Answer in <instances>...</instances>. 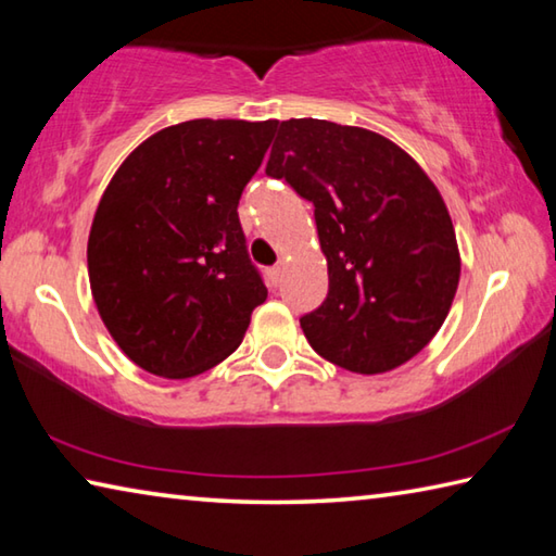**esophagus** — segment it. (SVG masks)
<instances>
[{
	"mask_svg": "<svg viewBox=\"0 0 556 556\" xmlns=\"http://www.w3.org/2000/svg\"><path fill=\"white\" fill-rule=\"evenodd\" d=\"M267 281L271 287H279L281 281V265H275L271 269H267Z\"/></svg>",
	"mask_w": 556,
	"mask_h": 556,
	"instance_id": "1",
	"label": "esophagus"
}]
</instances>
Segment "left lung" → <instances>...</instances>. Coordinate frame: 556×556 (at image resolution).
I'll return each mask as SVG.
<instances>
[{
    "label": "left lung",
    "instance_id": "8db88e82",
    "mask_svg": "<svg viewBox=\"0 0 556 556\" xmlns=\"http://www.w3.org/2000/svg\"><path fill=\"white\" fill-rule=\"evenodd\" d=\"M267 176L314 203L328 294L301 316L328 363L380 375L412 361L446 321L460 277L439 188L388 137L326 119L275 122Z\"/></svg>",
    "mask_w": 556,
    "mask_h": 556
}]
</instances>
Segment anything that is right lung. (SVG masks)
Here are the masks:
<instances>
[{"mask_svg": "<svg viewBox=\"0 0 556 556\" xmlns=\"http://www.w3.org/2000/svg\"><path fill=\"white\" fill-rule=\"evenodd\" d=\"M275 119H188L144 139L112 176L88 238L102 324L168 380L215 368L267 299L238 218Z\"/></svg>", "mask_w": 556, "mask_h": 556, "instance_id": "right-lung-1", "label": "right lung"}]
</instances>
